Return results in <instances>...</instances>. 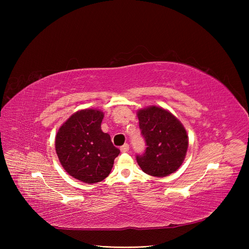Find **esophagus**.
I'll return each instance as SVG.
<instances>
[{"instance_id":"34e87169","label":"esophagus","mask_w":249,"mask_h":249,"mask_svg":"<svg viewBox=\"0 0 249 249\" xmlns=\"http://www.w3.org/2000/svg\"><path fill=\"white\" fill-rule=\"evenodd\" d=\"M120 150H121V152H127L129 150V145L127 144V143H125L123 146H121Z\"/></svg>"}]
</instances>
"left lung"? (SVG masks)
Returning a JSON list of instances; mask_svg holds the SVG:
<instances>
[{"label": "left lung", "mask_w": 249, "mask_h": 249, "mask_svg": "<svg viewBox=\"0 0 249 249\" xmlns=\"http://www.w3.org/2000/svg\"><path fill=\"white\" fill-rule=\"evenodd\" d=\"M137 117L147 146L144 153L136 155L142 171L156 178L167 177L178 171L189 145L184 125L171 112L158 106L139 110Z\"/></svg>", "instance_id": "left-lung-1"}]
</instances>
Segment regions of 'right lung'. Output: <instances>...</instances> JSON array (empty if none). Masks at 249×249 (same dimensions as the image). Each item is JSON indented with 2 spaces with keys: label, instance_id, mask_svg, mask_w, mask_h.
<instances>
[{
  "label": "right lung",
  "instance_id": "1",
  "mask_svg": "<svg viewBox=\"0 0 249 249\" xmlns=\"http://www.w3.org/2000/svg\"><path fill=\"white\" fill-rule=\"evenodd\" d=\"M103 118L104 113L97 109L77 111L60 126L55 137V150L62 167L86 184L106 178L120 153L110 135L102 131Z\"/></svg>",
  "mask_w": 249,
  "mask_h": 249
}]
</instances>
